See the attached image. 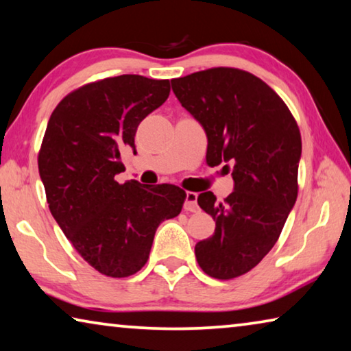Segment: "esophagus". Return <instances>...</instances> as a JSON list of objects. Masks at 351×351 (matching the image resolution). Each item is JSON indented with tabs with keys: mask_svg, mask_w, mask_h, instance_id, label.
I'll return each mask as SVG.
<instances>
[{
	"mask_svg": "<svg viewBox=\"0 0 351 351\" xmlns=\"http://www.w3.org/2000/svg\"><path fill=\"white\" fill-rule=\"evenodd\" d=\"M184 209L189 212H197L198 207V193L186 192V201H184Z\"/></svg>",
	"mask_w": 351,
	"mask_h": 351,
	"instance_id": "1",
	"label": "esophagus"
}]
</instances>
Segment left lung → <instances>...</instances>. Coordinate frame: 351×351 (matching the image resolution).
<instances>
[{"label":"left lung","instance_id":"left-lung-1","mask_svg":"<svg viewBox=\"0 0 351 351\" xmlns=\"http://www.w3.org/2000/svg\"><path fill=\"white\" fill-rule=\"evenodd\" d=\"M171 90L204 128L207 164L232 170L234 192L223 203L212 192L199 193L215 232L195 246L201 269L229 280L271 251L295 204L299 127L283 100L246 71H199L171 80Z\"/></svg>","mask_w":351,"mask_h":351}]
</instances>
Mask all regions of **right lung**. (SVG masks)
I'll return each instance as SVG.
<instances>
[{
  "label": "right lung",
  "mask_w": 351,
  "mask_h": 351,
  "mask_svg": "<svg viewBox=\"0 0 351 351\" xmlns=\"http://www.w3.org/2000/svg\"><path fill=\"white\" fill-rule=\"evenodd\" d=\"M170 94L169 80L125 74L68 94L52 111L38 171L52 217L100 274L128 277L147 263L158 226L180 215L186 192L173 184H119L121 153L139 123Z\"/></svg>",
  "instance_id": "add662e5"
}]
</instances>
